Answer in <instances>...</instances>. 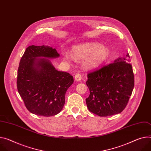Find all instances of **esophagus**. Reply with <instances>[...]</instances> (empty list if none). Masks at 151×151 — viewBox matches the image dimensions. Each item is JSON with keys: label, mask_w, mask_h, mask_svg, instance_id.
Listing matches in <instances>:
<instances>
[{"label": "esophagus", "mask_w": 151, "mask_h": 151, "mask_svg": "<svg viewBox=\"0 0 151 151\" xmlns=\"http://www.w3.org/2000/svg\"><path fill=\"white\" fill-rule=\"evenodd\" d=\"M82 79V76L81 75L80 73H76L75 76V79L76 81H80Z\"/></svg>", "instance_id": "esophagus-1"}]
</instances>
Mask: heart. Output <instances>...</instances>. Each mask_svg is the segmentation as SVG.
<instances>
[{"instance_id":"b5f03b06","label":"heart","mask_w":151,"mask_h":151,"mask_svg":"<svg viewBox=\"0 0 151 151\" xmlns=\"http://www.w3.org/2000/svg\"><path fill=\"white\" fill-rule=\"evenodd\" d=\"M109 54L108 48L97 43H87L74 46L72 49V55L67 52H63V57L65 61L70 62L85 59L84 67L87 69L94 68L104 62Z\"/></svg>"}]
</instances>
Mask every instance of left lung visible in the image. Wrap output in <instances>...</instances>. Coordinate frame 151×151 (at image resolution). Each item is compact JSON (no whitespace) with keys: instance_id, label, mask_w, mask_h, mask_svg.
<instances>
[{"instance_id":"8db88e82","label":"left lung","mask_w":151,"mask_h":151,"mask_svg":"<svg viewBox=\"0 0 151 151\" xmlns=\"http://www.w3.org/2000/svg\"><path fill=\"white\" fill-rule=\"evenodd\" d=\"M129 55L119 58L87 74L90 95L86 101L89 111L101 117L120 113L127 106L134 86Z\"/></svg>"}]
</instances>
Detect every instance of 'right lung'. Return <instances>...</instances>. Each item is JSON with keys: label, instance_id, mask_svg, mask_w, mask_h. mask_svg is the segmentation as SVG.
<instances>
[{"label": "right lung", "instance_id": "right-lung-1", "mask_svg": "<svg viewBox=\"0 0 151 151\" xmlns=\"http://www.w3.org/2000/svg\"><path fill=\"white\" fill-rule=\"evenodd\" d=\"M59 56L50 46L32 45L26 48L20 60L17 90L26 108L32 114L52 116L64 106L65 93L73 83V78L67 72L56 70L46 58Z\"/></svg>", "mask_w": 151, "mask_h": 151}]
</instances>
